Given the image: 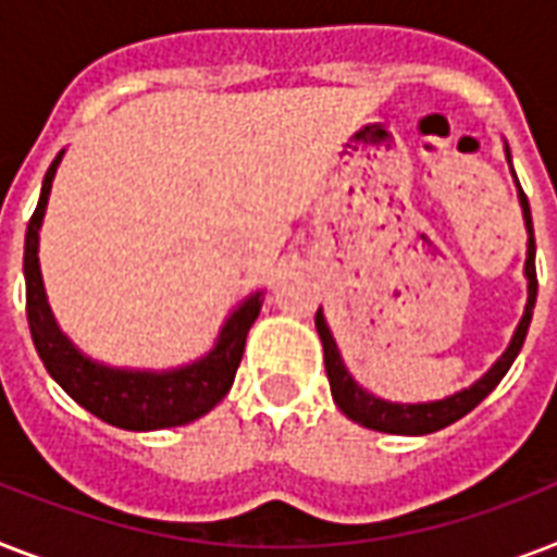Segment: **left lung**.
Listing matches in <instances>:
<instances>
[{"label":"left lung","mask_w":557,"mask_h":557,"mask_svg":"<svg viewBox=\"0 0 557 557\" xmlns=\"http://www.w3.org/2000/svg\"><path fill=\"white\" fill-rule=\"evenodd\" d=\"M506 161L511 168V152L506 147ZM515 176V170H511ZM515 185H518V199L520 210H523V225H527V265H523V274H527V309H523V318H520L518 330L511 335L509 347L497 361L492 364V370L485 372L483 379H476L471 387L457 389L445 398H436V401H416V405H407V401H387V398H379L375 393L364 389L352 379V372L347 370L344 358H341V349L332 338V330L326 318H323V309H318L314 314V326H318V335H321L323 344V364H326V375H330V389L335 405L341 407V413L352 419V422L364 424L370 431L381 433H398V436H424V433L442 431L448 428L457 419H462L466 413H471L480 401H483L488 393H492L500 379L509 372V367L515 364L523 341H527L529 323H532V312H535L537 300V274H535V231H532V210H529V199L523 187H520L518 176H515Z\"/></svg>","instance_id":"1"}]
</instances>
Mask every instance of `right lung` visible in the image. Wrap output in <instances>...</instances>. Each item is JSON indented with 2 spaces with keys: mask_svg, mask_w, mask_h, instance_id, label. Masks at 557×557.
Segmentation results:
<instances>
[{
  "mask_svg": "<svg viewBox=\"0 0 557 557\" xmlns=\"http://www.w3.org/2000/svg\"><path fill=\"white\" fill-rule=\"evenodd\" d=\"M63 152L65 150L57 152V159L51 161L42 178L37 210L25 231V260H22L30 338L42 364L77 405L124 431L178 428L210 413L234 384L248 330L262 309V292H253L231 309L213 341V349L190 364L173 367V370H129V367L100 364L81 352L74 347V341L60 330L48 306L42 271H39V227H42L51 182L63 161Z\"/></svg>",
  "mask_w": 557,
  "mask_h": 557,
  "instance_id": "right-lung-1",
  "label": "right lung"
}]
</instances>
